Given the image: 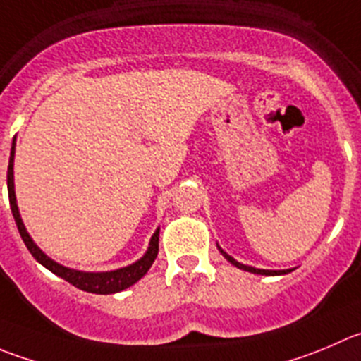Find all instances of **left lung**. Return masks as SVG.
I'll return each mask as SVG.
<instances>
[{"instance_id":"left-lung-1","label":"left lung","mask_w":361,"mask_h":361,"mask_svg":"<svg viewBox=\"0 0 361 361\" xmlns=\"http://www.w3.org/2000/svg\"><path fill=\"white\" fill-rule=\"evenodd\" d=\"M218 250H219V253H221V255L225 257V259L228 260L230 264H234V266H235V267H239V269H243V271H248V273H253V274H266V276H276V274H287V273H290V271H293V269H281V271H273V269H259V267L246 266V264H241V262H238V260H235L234 257H230L228 253H226V252H223V250H221V246H218Z\"/></svg>"}]
</instances>
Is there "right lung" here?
<instances>
[{
	"instance_id": "right-lung-1",
	"label": "right lung",
	"mask_w": 361,
	"mask_h": 361,
	"mask_svg": "<svg viewBox=\"0 0 361 361\" xmlns=\"http://www.w3.org/2000/svg\"><path fill=\"white\" fill-rule=\"evenodd\" d=\"M13 157H16V138L12 142V150H10V159H8V171H6V188H8V200H10V209H12L13 219H16V225L19 228V234L23 238L24 245L30 250L33 257H35L37 262L42 264L46 269H49L51 273H54L56 276L63 278L65 281L72 283L74 287L81 290H87L92 294H115L120 290L127 289V287L135 286L140 278H143L147 274V271L150 269V266L156 260L157 252H159V228H156V232L152 234L149 243V248L143 253L142 259H138L136 262L129 264L126 267H118V269L113 271H99V273H90V271H78L72 269V267L61 266L56 260H53L51 257H47L39 246L35 245V241L32 239V235L28 234V230L24 226L23 218L19 214V207H17V198H16V188H13Z\"/></svg>"
}]
</instances>
